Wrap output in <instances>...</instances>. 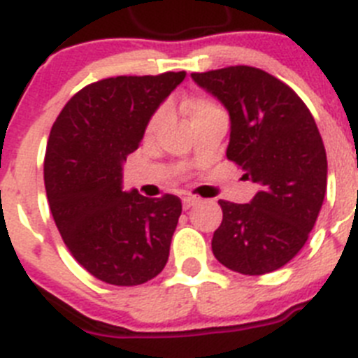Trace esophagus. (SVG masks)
Here are the masks:
<instances>
[{
    "label": "esophagus",
    "instance_id": "esophagus-1",
    "mask_svg": "<svg viewBox=\"0 0 358 358\" xmlns=\"http://www.w3.org/2000/svg\"><path fill=\"white\" fill-rule=\"evenodd\" d=\"M197 204H201V199H197V197H185V199H182V208H185V210H189V208L197 206Z\"/></svg>",
    "mask_w": 358,
    "mask_h": 358
}]
</instances>
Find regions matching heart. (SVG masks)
<instances>
[{
  "mask_svg": "<svg viewBox=\"0 0 358 358\" xmlns=\"http://www.w3.org/2000/svg\"><path fill=\"white\" fill-rule=\"evenodd\" d=\"M185 107H186V113H188L189 120L201 118V116H206V115H211V113H217V110H222L215 102H211V100H208V98H201V96L189 98V100H186ZM161 120H163V113H157V115L152 116L150 123H148V132L156 131V127L159 125Z\"/></svg>",
  "mask_w": 358,
  "mask_h": 358,
  "instance_id": "1",
  "label": "heart"
}]
</instances>
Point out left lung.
Here are the masks:
<instances>
[{"mask_svg": "<svg viewBox=\"0 0 358 358\" xmlns=\"http://www.w3.org/2000/svg\"><path fill=\"white\" fill-rule=\"evenodd\" d=\"M192 78L229 113L227 159L260 185L249 204L218 201L215 258L240 274L273 273L301 251L327 194V150L314 116L264 69L229 66Z\"/></svg>", "mask_w": 358, "mask_h": 358, "instance_id": "obj_1", "label": "left lung"}]
</instances>
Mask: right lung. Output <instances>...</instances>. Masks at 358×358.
I'll return each mask as SVG.
<instances>
[{"mask_svg":"<svg viewBox=\"0 0 358 358\" xmlns=\"http://www.w3.org/2000/svg\"><path fill=\"white\" fill-rule=\"evenodd\" d=\"M185 77L169 71L93 82L69 98L50 132L44 186L55 226L73 258L109 285H141L169 262L181 201L125 192L122 170Z\"/></svg>","mask_w":358,"mask_h":358,"instance_id":"1","label":"right lung"}]
</instances>
